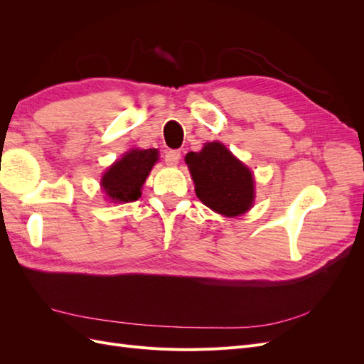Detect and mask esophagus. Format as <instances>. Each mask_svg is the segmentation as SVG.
<instances>
[{
  "label": "esophagus",
  "mask_w": 364,
  "mask_h": 364,
  "mask_svg": "<svg viewBox=\"0 0 364 364\" xmlns=\"http://www.w3.org/2000/svg\"><path fill=\"white\" fill-rule=\"evenodd\" d=\"M181 159V151L179 150H168L165 153V162L167 165H176Z\"/></svg>",
  "instance_id": "esophagus-1"
}]
</instances>
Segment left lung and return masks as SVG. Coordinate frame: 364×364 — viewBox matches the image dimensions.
<instances>
[{
	"label": "left lung",
	"instance_id": "obj_1",
	"mask_svg": "<svg viewBox=\"0 0 364 364\" xmlns=\"http://www.w3.org/2000/svg\"><path fill=\"white\" fill-rule=\"evenodd\" d=\"M196 194L213 211L226 217L245 214L253 202V178L220 142H208L202 151L186 153Z\"/></svg>",
	"mask_w": 364,
	"mask_h": 364
}]
</instances>
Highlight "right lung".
Here are the masks:
<instances>
[{
  "mask_svg": "<svg viewBox=\"0 0 364 364\" xmlns=\"http://www.w3.org/2000/svg\"><path fill=\"white\" fill-rule=\"evenodd\" d=\"M156 161V149L130 150L105 173L102 178L103 190L117 203L138 200L141 186Z\"/></svg>",
  "mask_w": 364,
  "mask_h": 364,
  "instance_id": "right-lung-1",
  "label": "right lung"
}]
</instances>
